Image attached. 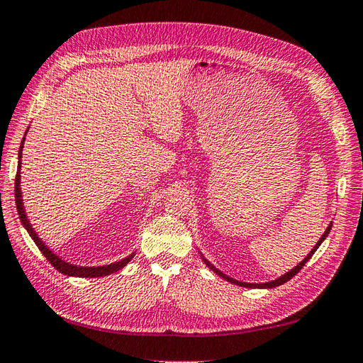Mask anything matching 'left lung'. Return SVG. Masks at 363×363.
<instances>
[{"label": "left lung", "mask_w": 363, "mask_h": 363, "mask_svg": "<svg viewBox=\"0 0 363 363\" xmlns=\"http://www.w3.org/2000/svg\"><path fill=\"white\" fill-rule=\"evenodd\" d=\"M330 230H332V223H330V225H328L327 227V230H325V233L324 235H322V238L318 241V245H315L314 246V249L311 250V252H309L306 257H305V260H303V262H300L298 263V265H296L294 269H291V272H289L287 274H284V276H281V278H278V279H276V281H272V282H265V284H249V282H241V281H236V279H232V278H228V276L227 274H223L222 272H219V269H217L214 265H211V263L206 260V259H204V257H203V260H204V263H206V265L211 268V269H213V272L214 273H217V274H219L220 276V278H223V279H227L228 282H232V284H236V286H241V287H257V289H262V287H268V289H272V287H278V286H281V284H284V282H287L289 279H292L294 278V276L296 274V273H298L300 272V269L303 268V267H305V263L309 260V259H311V257H313V254L315 252V249H318L320 245H322V241H324L325 238H327V235L328 233H330Z\"/></svg>", "instance_id": "left-lung-1"}]
</instances>
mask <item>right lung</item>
<instances>
[{"label": "right lung", "instance_id": "obj_1", "mask_svg": "<svg viewBox=\"0 0 363 363\" xmlns=\"http://www.w3.org/2000/svg\"><path fill=\"white\" fill-rule=\"evenodd\" d=\"M23 140H25V138H23ZM23 140H22V144H21V152H18V159H22ZM18 169H21V163H18ZM14 190H16V204H17L18 217H21L22 223L25 225V228L28 230V233L33 238V241L36 242V246L44 254L45 259H48L50 265L57 268L60 273L68 274V276H77V278H100V276H106V274L118 272V269L123 268L131 259H133V254H131V255L127 257V259H123L121 262H116V263H111V265H104V267H77V265H71V263L65 262L62 259H58V257L55 254H52V250L48 249V246H44V242L38 238L35 230L31 228L28 219H26L25 209H23V204H22V195H21V173L16 174Z\"/></svg>", "mask_w": 363, "mask_h": 363}]
</instances>
